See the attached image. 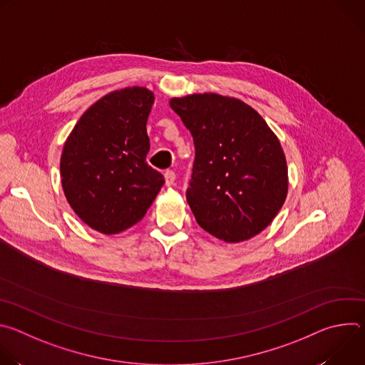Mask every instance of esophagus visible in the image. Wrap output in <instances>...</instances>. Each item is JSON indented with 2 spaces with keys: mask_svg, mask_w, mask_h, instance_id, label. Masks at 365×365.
Segmentation results:
<instances>
[{
  "mask_svg": "<svg viewBox=\"0 0 365 365\" xmlns=\"http://www.w3.org/2000/svg\"><path fill=\"white\" fill-rule=\"evenodd\" d=\"M175 180H176V175L173 170H168L165 173V182H166V186H173L175 185Z\"/></svg>",
  "mask_w": 365,
  "mask_h": 365,
  "instance_id": "34e87169",
  "label": "esophagus"
}]
</instances>
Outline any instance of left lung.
<instances>
[{
    "label": "left lung",
    "mask_w": 365,
    "mask_h": 365,
    "mask_svg": "<svg viewBox=\"0 0 365 365\" xmlns=\"http://www.w3.org/2000/svg\"><path fill=\"white\" fill-rule=\"evenodd\" d=\"M195 144L186 199L211 235L240 242L262 232L287 195L280 141L255 110L240 99L195 93L170 101Z\"/></svg>",
    "instance_id": "left-lung-1"
}]
</instances>
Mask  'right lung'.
<instances>
[{
  "instance_id": "1",
  "label": "right lung",
  "mask_w": 365,
  "mask_h": 365,
  "mask_svg": "<svg viewBox=\"0 0 365 365\" xmlns=\"http://www.w3.org/2000/svg\"><path fill=\"white\" fill-rule=\"evenodd\" d=\"M153 101V92L141 86L114 91L81 117L65 143V196L75 214L102 234H118L141 221L165 183L145 162Z\"/></svg>"
}]
</instances>
